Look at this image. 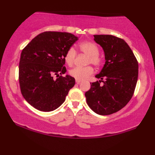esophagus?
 Returning <instances> with one entry per match:
<instances>
[{"label":"esophagus","mask_w":155,"mask_h":155,"mask_svg":"<svg viewBox=\"0 0 155 155\" xmlns=\"http://www.w3.org/2000/svg\"><path fill=\"white\" fill-rule=\"evenodd\" d=\"M81 80H80V79H76V84H80L81 82Z\"/></svg>","instance_id":"obj_1"}]
</instances>
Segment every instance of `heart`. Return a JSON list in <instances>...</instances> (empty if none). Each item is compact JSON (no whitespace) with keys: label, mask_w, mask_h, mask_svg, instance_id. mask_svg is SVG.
<instances>
[{"label":"heart","mask_w":155,"mask_h":155,"mask_svg":"<svg viewBox=\"0 0 155 155\" xmlns=\"http://www.w3.org/2000/svg\"><path fill=\"white\" fill-rule=\"evenodd\" d=\"M79 49L84 54L89 55L88 63H92L94 65H99L101 63V59L99 56V49L95 43L91 41H83L79 44ZM76 56V51L74 47H70L68 49L65 55V60L68 65L74 64ZM94 70L92 66L75 67L70 71V75L76 79H85L93 74Z\"/></svg>","instance_id":"b5f03b06"}]
</instances>
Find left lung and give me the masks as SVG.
<instances>
[{"label": "left lung", "instance_id": "1", "mask_svg": "<svg viewBox=\"0 0 155 155\" xmlns=\"http://www.w3.org/2000/svg\"><path fill=\"white\" fill-rule=\"evenodd\" d=\"M94 40L104 49L106 62L95 76L101 80L90 83L91 87L85 92V97L94 112L109 115L124 107L133 97L138 80V63L123 39L111 35H94ZM101 81L104 85L100 84Z\"/></svg>", "mask_w": 155, "mask_h": 155}]
</instances>
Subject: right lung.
Segmentation results:
<instances>
[{
    "mask_svg": "<svg viewBox=\"0 0 155 155\" xmlns=\"http://www.w3.org/2000/svg\"><path fill=\"white\" fill-rule=\"evenodd\" d=\"M77 40L78 37L65 32H44L23 49L19 65V86L24 98L33 107L51 111L63 104L75 84L74 77L61 76L66 72L65 55ZM54 75L57 79L53 78Z\"/></svg>",
    "mask_w": 155,
    "mask_h": 155,
    "instance_id": "right-lung-1",
    "label": "right lung"
}]
</instances>
